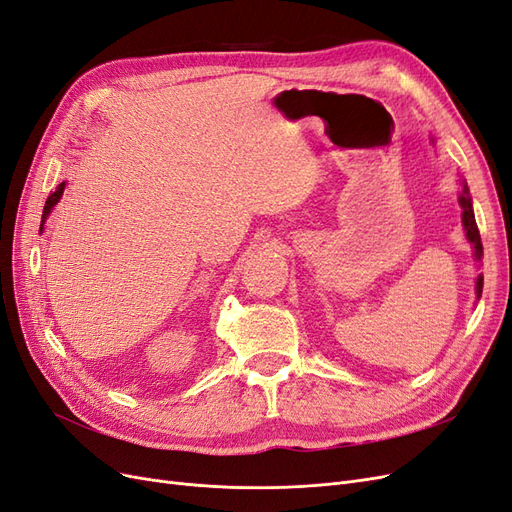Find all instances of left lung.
<instances>
[{
  "instance_id": "obj_1",
  "label": "left lung",
  "mask_w": 512,
  "mask_h": 512,
  "mask_svg": "<svg viewBox=\"0 0 512 512\" xmlns=\"http://www.w3.org/2000/svg\"><path fill=\"white\" fill-rule=\"evenodd\" d=\"M459 203L463 207V228H466V237L468 241L474 245V256L480 260V256H483V243H480V232H478V226H476V220H474V211H472V198H470V190L466 181H463V192L459 196ZM476 294L480 297L483 294V277L478 275L476 280Z\"/></svg>"
}]
</instances>
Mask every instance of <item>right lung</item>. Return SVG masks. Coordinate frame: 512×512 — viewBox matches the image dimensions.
Segmentation results:
<instances>
[{
	"label": "right lung",
	"instance_id": "right-lung-1",
	"mask_svg": "<svg viewBox=\"0 0 512 512\" xmlns=\"http://www.w3.org/2000/svg\"><path fill=\"white\" fill-rule=\"evenodd\" d=\"M64 188H66V183H59L57 185V190L49 196V198H46V205H44V211H42V224L46 222V218H49V213H51V209L59 203V198H61V194H64ZM40 224V226H42Z\"/></svg>",
	"mask_w": 512,
	"mask_h": 512
}]
</instances>
